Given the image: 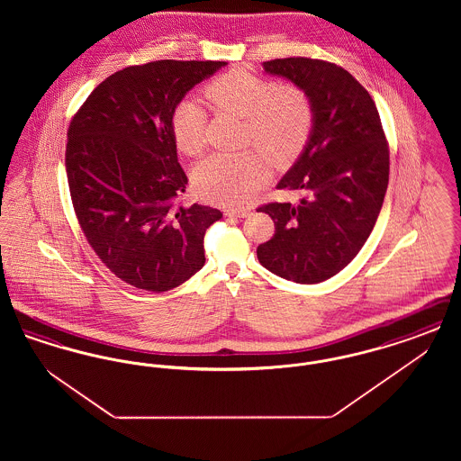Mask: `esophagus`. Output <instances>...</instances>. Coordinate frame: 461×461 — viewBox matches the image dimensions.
Returning <instances> with one entry per match:
<instances>
[{
    "instance_id": "obj_1",
    "label": "esophagus",
    "mask_w": 461,
    "mask_h": 461,
    "mask_svg": "<svg viewBox=\"0 0 461 461\" xmlns=\"http://www.w3.org/2000/svg\"><path fill=\"white\" fill-rule=\"evenodd\" d=\"M224 216L226 218H247V216H250V211L249 209H231V211H226Z\"/></svg>"
}]
</instances>
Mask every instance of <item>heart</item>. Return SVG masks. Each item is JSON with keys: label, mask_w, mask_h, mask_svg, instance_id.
<instances>
[{"label": "heart", "mask_w": 461, "mask_h": 461, "mask_svg": "<svg viewBox=\"0 0 461 461\" xmlns=\"http://www.w3.org/2000/svg\"><path fill=\"white\" fill-rule=\"evenodd\" d=\"M214 109L243 117L241 141L254 145L241 152H216L194 171L200 197L220 205H241L252 197L267 176V160L285 167L306 147L312 130V107L306 93L294 85L230 70L203 89ZM207 113L195 98H183L171 117V130L181 152L195 155L205 147Z\"/></svg>", "instance_id": "1"}]
</instances>
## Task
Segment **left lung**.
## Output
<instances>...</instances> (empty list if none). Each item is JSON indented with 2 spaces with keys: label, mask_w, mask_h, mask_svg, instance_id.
<instances>
[{
  "label": "left lung",
  "mask_w": 461,
  "mask_h": 461,
  "mask_svg": "<svg viewBox=\"0 0 461 461\" xmlns=\"http://www.w3.org/2000/svg\"><path fill=\"white\" fill-rule=\"evenodd\" d=\"M263 67L306 93L312 130L276 185L304 197L258 209L275 221V235L258 247V259L290 282L320 284L368 240L389 185V147L370 93L346 68L303 57Z\"/></svg>",
  "instance_id": "8db88e82"
}]
</instances>
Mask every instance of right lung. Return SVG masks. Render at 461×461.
Masks as SVG:
<instances>
[{
  "label": "right lung",
  "mask_w": 461,
  "mask_h": 461,
  "mask_svg": "<svg viewBox=\"0 0 461 461\" xmlns=\"http://www.w3.org/2000/svg\"><path fill=\"white\" fill-rule=\"evenodd\" d=\"M226 62L157 60L109 76L67 132L66 169L91 249L130 285L166 292L205 264V230L218 209L176 205L188 185L171 117L185 95Z\"/></svg>",
  "instance_id": "add662e5"
}]
</instances>
